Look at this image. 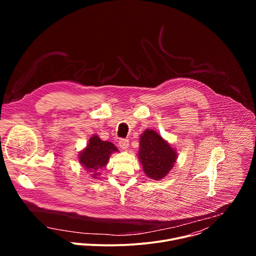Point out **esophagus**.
I'll return each instance as SVG.
<instances>
[{
	"mask_svg": "<svg viewBox=\"0 0 256 256\" xmlns=\"http://www.w3.org/2000/svg\"><path fill=\"white\" fill-rule=\"evenodd\" d=\"M118 144H120V147L122 150H126L128 148V140H126V138H120L118 140Z\"/></svg>",
	"mask_w": 256,
	"mask_h": 256,
	"instance_id": "esophagus-1",
	"label": "esophagus"
}]
</instances>
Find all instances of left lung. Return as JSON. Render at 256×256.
Wrapping results in <instances>:
<instances>
[{
    "instance_id": "obj_1",
    "label": "left lung",
    "mask_w": 256,
    "mask_h": 256,
    "mask_svg": "<svg viewBox=\"0 0 256 256\" xmlns=\"http://www.w3.org/2000/svg\"><path fill=\"white\" fill-rule=\"evenodd\" d=\"M138 159L146 175L160 180L172 169L177 154L157 132L147 130L140 138Z\"/></svg>"
}]
</instances>
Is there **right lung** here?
Returning a JSON list of instances; mask_svg holds the SVG:
<instances>
[{"mask_svg":"<svg viewBox=\"0 0 256 256\" xmlns=\"http://www.w3.org/2000/svg\"><path fill=\"white\" fill-rule=\"evenodd\" d=\"M118 151L112 142L102 140L98 136L94 134L90 138L87 147L80 153L79 162L96 178L99 174L97 171L106 166L110 155Z\"/></svg>","mask_w":256,"mask_h":256,"instance_id":"1","label":"right lung"}]
</instances>
